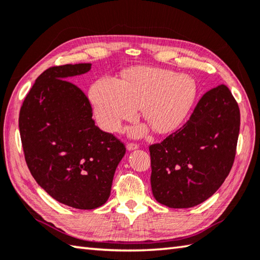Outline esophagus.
<instances>
[{
  "mask_svg": "<svg viewBox=\"0 0 260 260\" xmlns=\"http://www.w3.org/2000/svg\"><path fill=\"white\" fill-rule=\"evenodd\" d=\"M139 144H136V143H128L127 144V150L128 151H133V150H136V149H139Z\"/></svg>",
  "mask_w": 260,
  "mask_h": 260,
  "instance_id": "1",
  "label": "esophagus"
}]
</instances>
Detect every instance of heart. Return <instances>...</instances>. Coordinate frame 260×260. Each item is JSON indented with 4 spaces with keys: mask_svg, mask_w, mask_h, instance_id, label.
<instances>
[{
    "mask_svg": "<svg viewBox=\"0 0 260 260\" xmlns=\"http://www.w3.org/2000/svg\"><path fill=\"white\" fill-rule=\"evenodd\" d=\"M196 84L189 75L154 68H136L120 81L111 76L99 79L91 86L90 100L99 125L109 133L118 132L123 121L136 118L142 108L143 118L157 133L177 129L195 101ZM145 127L132 131L134 136Z\"/></svg>",
    "mask_w": 260,
    "mask_h": 260,
    "instance_id": "b5f03b06",
    "label": "heart"
}]
</instances>
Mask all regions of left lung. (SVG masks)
I'll use <instances>...</instances> for the list:
<instances>
[{
	"label": "left lung",
	"instance_id": "obj_1",
	"mask_svg": "<svg viewBox=\"0 0 260 260\" xmlns=\"http://www.w3.org/2000/svg\"><path fill=\"white\" fill-rule=\"evenodd\" d=\"M239 131L240 110L228 86L207 91L186 124L149 147L155 200L188 208L210 198L230 174Z\"/></svg>",
	"mask_w": 260,
	"mask_h": 260
}]
</instances>
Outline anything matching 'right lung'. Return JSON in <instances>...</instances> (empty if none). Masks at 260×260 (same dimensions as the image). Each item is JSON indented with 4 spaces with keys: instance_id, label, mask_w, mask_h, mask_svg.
<instances>
[{
    "instance_id": "1",
    "label": "right lung",
    "mask_w": 260,
    "mask_h": 260,
    "mask_svg": "<svg viewBox=\"0 0 260 260\" xmlns=\"http://www.w3.org/2000/svg\"><path fill=\"white\" fill-rule=\"evenodd\" d=\"M90 63L52 66L25 95L19 129L27 166L37 184L62 204L93 210L109 198L123 142L101 131L88 96L69 80Z\"/></svg>"
}]
</instances>
